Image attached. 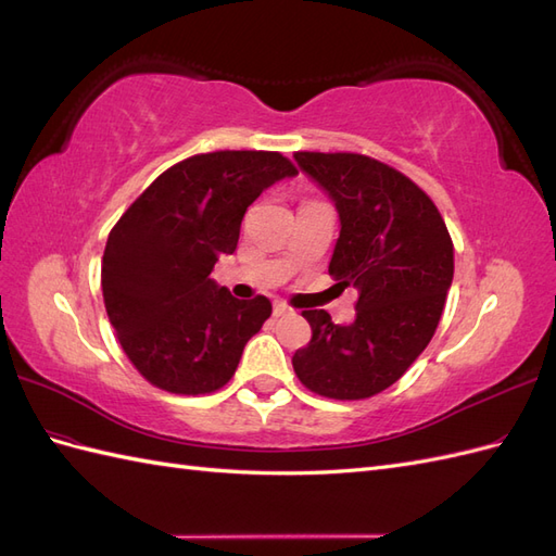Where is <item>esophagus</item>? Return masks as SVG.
Listing matches in <instances>:
<instances>
[{
    "label": "esophagus",
    "instance_id": "obj_1",
    "mask_svg": "<svg viewBox=\"0 0 556 556\" xmlns=\"http://www.w3.org/2000/svg\"><path fill=\"white\" fill-rule=\"evenodd\" d=\"M274 315L276 317H285V315H294V311L288 304H282V301H278V304L274 306Z\"/></svg>",
    "mask_w": 556,
    "mask_h": 556
}]
</instances>
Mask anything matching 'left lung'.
Returning <instances> with one entry per match:
<instances>
[{
	"mask_svg": "<svg viewBox=\"0 0 556 556\" xmlns=\"http://www.w3.org/2000/svg\"><path fill=\"white\" fill-rule=\"evenodd\" d=\"M294 160L341 217L329 276L359 292L350 325L301 313L313 336L294 352V374L319 396L368 399L408 371L439 327L454 276L450 231L429 194L390 164L306 150Z\"/></svg>",
	"mask_w": 556,
	"mask_h": 556,
	"instance_id": "left-lung-1",
	"label": "left lung"
}]
</instances>
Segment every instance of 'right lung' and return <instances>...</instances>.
<instances>
[{
  "mask_svg": "<svg viewBox=\"0 0 556 556\" xmlns=\"http://www.w3.org/2000/svg\"><path fill=\"white\" fill-rule=\"evenodd\" d=\"M296 176L271 150H217L169 166L109 233L104 306L127 359L172 394L225 387L271 301H239L211 278L239 243L248 206L268 185Z\"/></svg>",
  "mask_w": 556,
  "mask_h": 556,
  "instance_id": "right-lung-1",
  "label": "right lung"
}]
</instances>
